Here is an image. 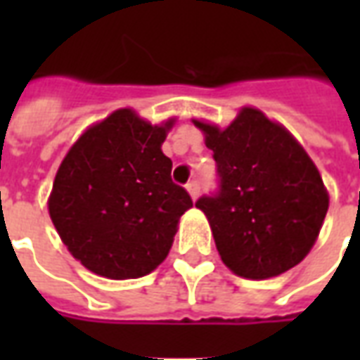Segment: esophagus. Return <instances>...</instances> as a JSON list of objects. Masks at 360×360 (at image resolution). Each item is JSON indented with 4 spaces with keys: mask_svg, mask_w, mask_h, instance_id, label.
Here are the masks:
<instances>
[{
    "mask_svg": "<svg viewBox=\"0 0 360 360\" xmlns=\"http://www.w3.org/2000/svg\"><path fill=\"white\" fill-rule=\"evenodd\" d=\"M187 191H188V195L193 196V198H196L198 193H200V183H198V181H188Z\"/></svg>",
    "mask_w": 360,
    "mask_h": 360,
    "instance_id": "34e87169",
    "label": "esophagus"
}]
</instances>
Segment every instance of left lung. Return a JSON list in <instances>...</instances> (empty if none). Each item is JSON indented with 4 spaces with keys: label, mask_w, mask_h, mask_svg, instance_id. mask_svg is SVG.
I'll return each mask as SVG.
<instances>
[{
    "label": "left lung",
    "mask_w": 360,
    "mask_h": 360,
    "mask_svg": "<svg viewBox=\"0 0 360 360\" xmlns=\"http://www.w3.org/2000/svg\"><path fill=\"white\" fill-rule=\"evenodd\" d=\"M218 165V193L200 196L224 264L268 279L291 270L316 243L328 191L316 165L285 127L243 108L227 129L196 121Z\"/></svg>",
    "instance_id": "obj_1"
}]
</instances>
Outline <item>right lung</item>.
Instances as JSON below:
<instances>
[{"mask_svg": "<svg viewBox=\"0 0 360 360\" xmlns=\"http://www.w3.org/2000/svg\"><path fill=\"white\" fill-rule=\"evenodd\" d=\"M173 123L150 125L133 110L113 111L59 165L50 218L69 252L98 276L142 278L172 249L179 218L193 206L162 152Z\"/></svg>", "mask_w": 360, "mask_h": 360, "instance_id": "right-lung-1", "label": "right lung"}]
</instances>
